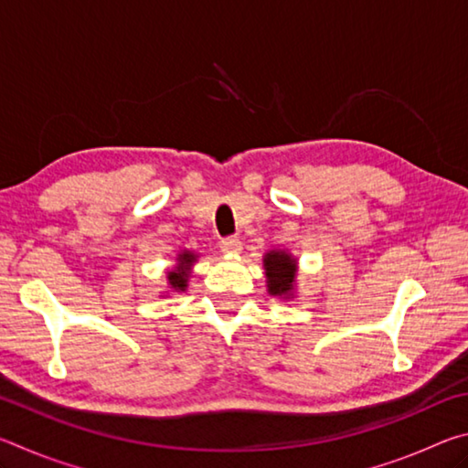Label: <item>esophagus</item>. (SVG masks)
<instances>
[{
  "mask_svg": "<svg viewBox=\"0 0 468 468\" xmlns=\"http://www.w3.org/2000/svg\"><path fill=\"white\" fill-rule=\"evenodd\" d=\"M241 241L239 237H225V239H220V250H223L225 253H239L241 251Z\"/></svg>",
  "mask_w": 468,
  "mask_h": 468,
  "instance_id": "obj_1",
  "label": "esophagus"
}]
</instances>
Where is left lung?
Returning a JSON list of instances; mask_svg holds the SVG:
<instances>
[{"label":"left lung","mask_w":468,"mask_h":468,"mask_svg":"<svg viewBox=\"0 0 468 468\" xmlns=\"http://www.w3.org/2000/svg\"><path fill=\"white\" fill-rule=\"evenodd\" d=\"M264 268L271 295H289L297 272L295 260L284 251H271L264 258Z\"/></svg>","instance_id":"obj_1"}]
</instances>
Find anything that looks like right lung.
<instances>
[{"mask_svg":"<svg viewBox=\"0 0 468 468\" xmlns=\"http://www.w3.org/2000/svg\"><path fill=\"white\" fill-rule=\"evenodd\" d=\"M194 260H196L194 253L184 251L179 256L181 266H177L176 272H169L167 279L171 282V287L176 289V291H186V287H187V272H189V266H192Z\"/></svg>","mask_w":468,"mask_h":468,"instance_id":"add662e5","label":"right lung"}]
</instances>
